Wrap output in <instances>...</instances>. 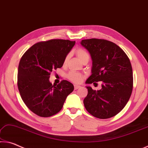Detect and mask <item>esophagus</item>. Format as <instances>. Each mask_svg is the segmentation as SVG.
I'll return each instance as SVG.
<instances>
[{
  "label": "esophagus",
  "instance_id": "1",
  "mask_svg": "<svg viewBox=\"0 0 148 148\" xmlns=\"http://www.w3.org/2000/svg\"><path fill=\"white\" fill-rule=\"evenodd\" d=\"M80 87H81V86L77 85V84H75V85H74V88H75V90H77V89L79 88Z\"/></svg>",
  "mask_w": 148,
  "mask_h": 148
}]
</instances>
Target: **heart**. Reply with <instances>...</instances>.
Instances as JSON below:
<instances>
[{
  "label": "heart",
  "instance_id": "heart-1",
  "mask_svg": "<svg viewBox=\"0 0 148 148\" xmlns=\"http://www.w3.org/2000/svg\"><path fill=\"white\" fill-rule=\"evenodd\" d=\"M75 54L77 55V58H79V60L81 62H83L84 60H88L89 59V55L88 53H87L84 50L82 49V48H78V49L75 51ZM68 59H69V55H67L64 60V64H65L67 62ZM67 77H68V79L70 80V81L75 83H81L83 79V75L79 73H77L75 71L69 72L68 75H67Z\"/></svg>",
  "mask_w": 148,
  "mask_h": 148
}]
</instances>
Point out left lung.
Masks as SVG:
<instances>
[{
  "mask_svg": "<svg viewBox=\"0 0 148 148\" xmlns=\"http://www.w3.org/2000/svg\"><path fill=\"white\" fill-rule=\"evenodd\" d=\"M81 45L90 53L92 62V74L85 83L101 81L100 90L86 86L84 107L96 118L112 117L124 108L131 96L133 76L129 58L119 46L106 40H82Z\"/></svg>",
  "mask_w": 148,
  "mask_h": 148,
  "instance_id": "1",
  "label": "left lung"
}]
</instances>
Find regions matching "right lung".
Segmentation results:
<instances>
[{
	"label": "right lung",
	"mask_w": 148,
	"mask_h": 148,
	"mask_svg": "<svg viewBox=\"0 0 148 148\" xmlns=\"http://www.w3.org/2000/svg\"><path fill=\"white\" fill-rule=\"evenodd\" d=\"M75 42L53 39L32 46L21 57L18 66V86L23 102L40 117L52 116L62 110L73 84L62 81L53 85L49 78L52 70L63 66Z\"/></svg>",
	"instance_id": "add662e5"
}]
</instances>
